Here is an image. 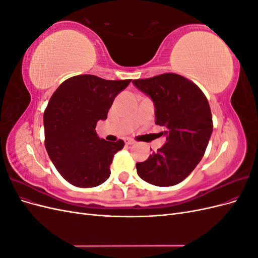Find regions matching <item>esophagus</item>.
<instances>
[{"mask_svg": "<svg viewBox=\"0 0 258 258\" xmlns=\"http://www.w3.org/2000/svg\"><path fill=\"white\" fill-rule=\"evenodd\" d=\"M124 143H126L127 145H132V144H135V141H134V140H131V139H126V140H124Z\"/></svg>", "mask_w": 258, "mask_h": 258, "instance_id": "esophagus-1", "label": "esophagus"}]
</instances>
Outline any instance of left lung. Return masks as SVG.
<instances>
[{
    "instance_id": "left-lung-1",
    "label": "left lung",
    "mask_w": 258,
    "mask_h": 258,
    "mask_svg": "<svg viewBox=\"0 0 258 258\" xmlns=\"http://www.w3.org/2000/svg\"><path fill=\"white\" fill-rule=\"evenodd\" d=\"M132 83L152 99L156 124L165 128L167 139L147 160L137 162L138 175L160 187L181 183L204 157L212 135L208 100L196 84L174 73Z\"/></svg>"
}]
</instances>
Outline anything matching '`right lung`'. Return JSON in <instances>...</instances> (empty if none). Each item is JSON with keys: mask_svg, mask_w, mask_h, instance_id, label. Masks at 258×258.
<instances>
[{"mask_svg": "<svg viewBox=\"0 0 258 258\" xmlns=\"http://www.w3.org/2000/svg\"><path fill=\"white\" fill-rule=\"evenodd\" d=\"M130 82L77 75L53 92L44 112L45 147L53 166L70 184L88 188L110 177L114 155L124 143L100 139L96 126L106 119L114 99Z\"/></svg>", "mask_w": 258, "mask_h": 258, "instance_id": "obj_1", "label": "right lung"}]
</instances>
